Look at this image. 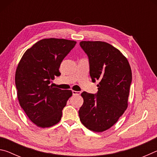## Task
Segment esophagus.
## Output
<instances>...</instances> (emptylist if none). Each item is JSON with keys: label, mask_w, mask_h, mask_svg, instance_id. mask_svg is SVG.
<instances>
[{"label": "esophagus", "mask_w": 157, "mask_h": 157, "mask_svg": "<svg viewBox=\"0 0 157 157\" xmlns=\"http://www.w3.org/2000/svg\"><path fill=\"white\" fill-rule=\"evenodd\" d=\"M72 93L73 95H79L81 94L80 91H73Z\"/></svg>", "instance_id": "obj_1"}]
</instances>
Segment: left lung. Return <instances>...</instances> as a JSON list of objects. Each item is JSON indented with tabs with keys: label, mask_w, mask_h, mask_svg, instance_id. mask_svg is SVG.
<instances>
[{
	"label": "left lung",
	"mask_w": 157,
	"mask_h": 157,
	"mask_svg": "<svg viewBox=\"0 0 157 157\" xmlns=\"http://www.w3.org/2000/svg\"><path fill=\"white\" fill-rule=\"evenodd\" d=\"M89 58L93 82H99L95 94L82 93L84 103L79 110L82 123L91 131L102 132L112 127L128 105L132 70L127 58L111 44L81 41Z\"/></svg>",
	"instance_id": "left-lung-1"
}]
</instances>
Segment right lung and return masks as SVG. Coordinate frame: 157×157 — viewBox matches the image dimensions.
Segmentation results:
<instances>
[{"label":"right lung","instance_id":"obj_1","mask_svg":"<svg viewBox=\"0 0 157 157\" xmlns=\"http://www.w3.org/2000/svg\"><path fill=\"white\" fill-rule=\"evenodd\" d=\"M77 42L63 39H44L23 55L15 74L19 104L30 120L38 127H49L59 123L71 90L50 86L59 76L61 63Z\"/></svg>","mask_w":157,"mask_h":157}]
</instances>
